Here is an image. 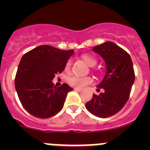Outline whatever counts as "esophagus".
Wrapping results in <instances>:
<instances>
[{
    "label": "esophagus",
    "instance_id": "34e87169",
    "mask_svg": "<svg viewBox=\"0 0 150 150\" xmlns=\"http://www.w3.org/2000/svg\"><path fill=\"white\" fill-rule=\"evenodd\" d=\"M74 90L76 91H78V92H80V91H82V89H80V88H74Z\"/></svg>",
    "mask_w": 150,
    "mask_h": 150
}]
</instances>
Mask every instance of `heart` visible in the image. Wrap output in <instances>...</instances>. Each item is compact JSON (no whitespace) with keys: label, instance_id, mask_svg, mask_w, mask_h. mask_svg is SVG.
<instances>
[{"label":"heart","instance_id":"obj_1","mask_svg":"<svg viewBox=\"0 0 150 150\" xmlns=\"http://www.w3.org/2000/svg\"><path fill=\"white\" fill-rule=\"evenodd\" d=\"M82 59L88 64L89 67H93L96 64L97 62L93 57L88 55H83L81 56ZM71 67V62H67L65 66L66 71H68ZM69 83L72 86L76 87L77 88H83L87 85L91 84L92 83V79L90 76H73L69 78Z\"/></svg>","mask_w":150,"mask_h":150}]
</instances>
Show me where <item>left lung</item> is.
I'll use <instances>...</instances> for the list:
<instances>
[{
	"label": "left lung",
	"instance_id": "obj_1",
	"mask_svg": "<svg viewBox=\"0 0 150 150\" xmlns=\"http://www.w3.org/2000/svg\"><path fill=\"white\" fill-rule=\"evenodd\" d=\"M105 62L106 74L98 85L99 95L93 94L86 108L97 117L113 116L122 109L129 98L134 82L133 63L129 54L112 42H106L92 48Z\"/></svg>",
	"mask_w": 150,
	"mask_h": 150
}]
</instances>
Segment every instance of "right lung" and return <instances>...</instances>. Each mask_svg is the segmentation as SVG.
<instances>
[{"instance_id":"right-lung-1","label":"right lung","mask_w":150,"mask_h":150,"mask_svg":"<svg viewBox=\"0 0 150 150\" xmlns=\"http://www.w3.org/2000/svg\"><path fill=\"white\" fill-rule=\"evenodd\" d=\"M74 53L48 45L28 52L21 59L15 78V87L23 107L40 119L55 116L63 108L67 93L73 88L66 83L55 86V74L64 70Z\"/></svg>"}]
</instances>
